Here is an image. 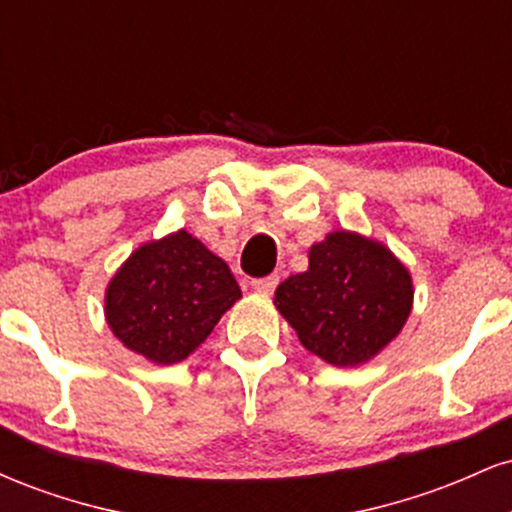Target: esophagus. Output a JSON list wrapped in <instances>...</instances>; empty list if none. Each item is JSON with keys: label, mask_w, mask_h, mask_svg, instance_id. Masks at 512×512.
<instances>
[{"label": "esophagus", "mask_w": 512, "mask_h": 512, "mask_svg": "<svg viewBox=\"0 0 512 512\" xmlns=\"http://www.w3.org/2000/svg\"><path fill=\"white\" fill-rule=\"evenodd\" d=\"M276 284H279V276H276V274L260 276V279H252V281H250V286H252V289H255V291H260V293H274Z\"/></svg>", "instance_id": "34e87169"}]
</instances>
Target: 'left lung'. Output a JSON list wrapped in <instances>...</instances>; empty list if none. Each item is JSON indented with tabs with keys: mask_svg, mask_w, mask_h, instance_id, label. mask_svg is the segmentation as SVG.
Here are the masks:
<instances>
[{
	"mask_svg": "<svg viewBox=\"0 0 512 512\" xmlns=\"http://www.w3.org/2000/svg\"><path fill=\"white\" fill-rule=\"evenodd\" d=\"M411 298V276L390 250L337 231L310 248L308 272L279 284L274 305L305 349L332 366H358L397 337Z\"/></svg>",
	"mask_w": 512,
	"mask_h": 512,
	"instance_id": "obj_1",
	"label": "left lung"
}]
</instances>
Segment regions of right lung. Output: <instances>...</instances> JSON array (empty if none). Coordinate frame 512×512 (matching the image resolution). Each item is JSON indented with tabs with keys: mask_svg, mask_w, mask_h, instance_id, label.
Instances as JSON below:
<instances>
[{
	"mask_svg": "<svg viewBox=\"0 0 512 512\" xmlns=\"http://www.w3.org/2000/svg\"><path fill=\"white\" fill-rule=\"evenodd\" d=\"M238 298L228 264L178 231L132 252L110 281L105 315L127 349L168 366L190 356Z\"/></svg>",
	"mask_w": 512,
	"mask_h": 512,
	"instance_id": "obj_1",
	"label": "right lung"
}]
</instances>
